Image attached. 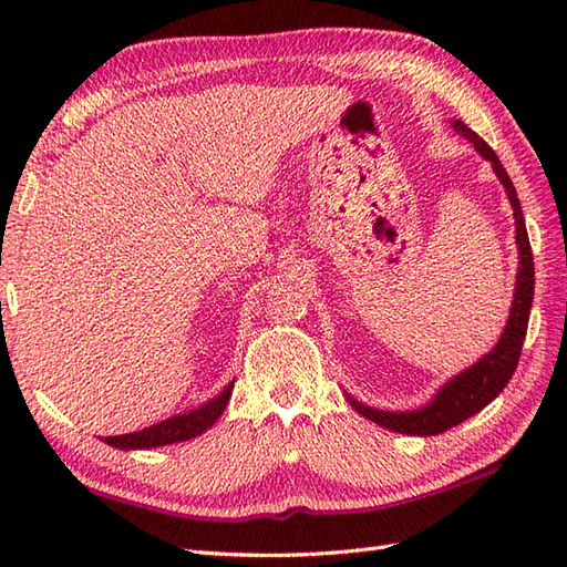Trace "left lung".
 <instances>
[{"mask_svg":"<svg viewBox=\"0 0 567 567\" xmlns=\"http://www.w3.org/2000/svg\"><path fill=\"white\" fill-rule=\"evenodd\" d=\"M452 125L461 136H466L480 156L492 163L496 177H499V182L506 188V196H508L511 208H513V217H516V244H518V255H520V267L516 274V293H513L511 315H508L506 329H504L499 342H496V346L483 359H480V362H475L466 371L454 375L452 381L444 383L437 390L435 398L425 406L414 409V411H383V409H373V406L357 402L348 394L350 404L364 419L388 427V431L402 433V435L423 437V435H437V433L450 431V427L477 414L480 409H485L496 398V394L506 388L513 371H516V367H518L523 340L527 333L529 310H532V296H535V262H532V248H529V238H527L516 186H513L502 161L496 158V153L489 148V144L485 140H480V136L468 125H463L461 120H456V123H452Z\"/></svg>","mask_w":567,"mask_h":567,"instance_id":"obj_1","label":"left lung"}]
</instances>
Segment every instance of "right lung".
Returning a JSON list of instances; mask_svg holds the SVG:
<instances>
[{"instance_id": "add662e5", "label": "right lung", "mask_w": 567, "mask_h": 567, "mask_svg": "<svg viewBox=\"0 0 567 567\" xmlns=\"http://www.w3.org/2000/svg\"><path fill=\"white\" fill-rule=\"evenodd\" d=\"M231 390H234V383H229L217 394V398H213L210 402H205L194 411H186V414L169 416L161 423H153L140 433L106 437L104 442L115 450H151V447H165V444L192 440L208 431V427L221 416V411H225L229 404Z\"/></svg>"}]
</instances>
